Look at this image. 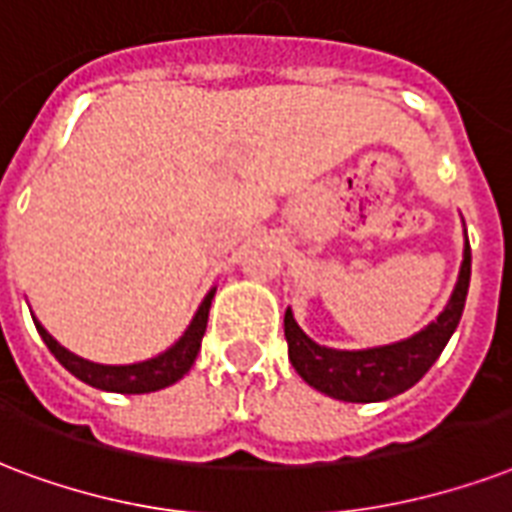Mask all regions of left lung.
<instances>
[{"instance_id": "1", "label": "left lung", "mask_w": 512, "mask_h": 512, "mask_svg": "<svg viewBox=\"0 0 512 512\" xmlns=\"http://www.w3.org/2000/svg\"><path fill=\"white\" fill-rule=\"evenodd\" d=\"M470 287V241L464 230V255L459 265V279L438 319H432L424 330L386 346L373 349H330L311 341L292 317V308L284 314V338L290 349L292 368L308 386L322 395L343 403H381L389 397L403 395L405 389L419 384L440 351L446 349L462 319L464 300Z\"/></svg>"}]
</instances>
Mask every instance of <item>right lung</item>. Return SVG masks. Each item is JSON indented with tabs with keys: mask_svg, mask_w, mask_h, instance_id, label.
Instances as JSON below:
<instances>
[{
	"mask_svg": "<svg viewBox=\"0 0 512 512\" xmlns=\"http://www.w3.org/2000/svg\"><path fill=\"white\" fill-rule=\"evenodd\" d=\"M217 287L206 292V298L201 300V306L195 311V317L190 319V325L177 343H171L169 349L161 351L158 357L150 360L131 362V365H99V362L83 360L74 351L64 349L53 335L39 325V319L31 314L37 333L42 335V341L50 349V354L64 365L74 378H80L88 386H96L101 392H117V395H147V392H158L166 386L177 384L179 378L185 376L187 370L193 368L195 357L201 351V338L206 333V322H209V308H212V298Z\"/></svg>",
	"mask_w": 512,
	"mask_h": 512,
	"instance_id": "1",
	"label": "right lung"
}]
</instances>
